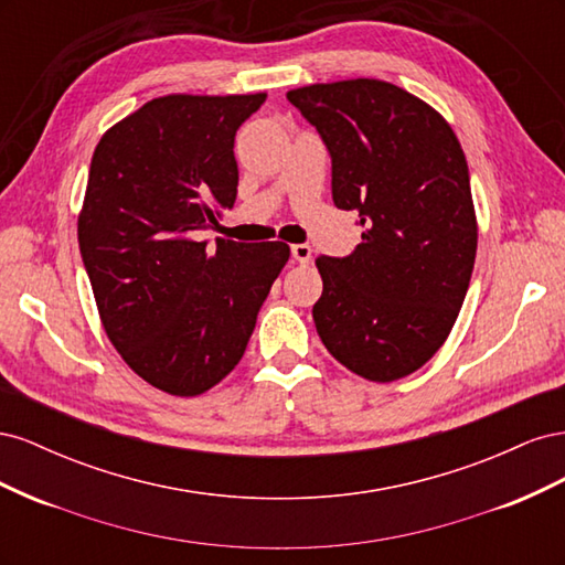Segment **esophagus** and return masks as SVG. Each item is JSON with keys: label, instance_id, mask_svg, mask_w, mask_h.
<instances>
[{"label": "esophagus", "instance_id": "34e87169", "mask_svg": "<svg viewBox=\"0 0 565 565\" xmlns=\"http://www.w3.org/2000/svg\"><path fill=\"white\" fill-rule=\"evenodd\" d=\"M311 254H313V249L309 245H292V256L299 264H309Z\"/></svg>", "mask_w": 565, "mask_h": 565}]
</instances>
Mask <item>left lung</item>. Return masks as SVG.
<instances>
[{"mask_svg": "<svg viewBox=\"0 0 565 565\" xmlns=\"http://www.w3.org/2000/svg\"><path fill=\"white\" fill-rule=\"evenodd\" d=\"M332 158V200L363 243L318 256L316 330L370 382L419 370L448 339L476 259L469 167L455 131L396 84L344 79L287 92Z\"/></svg>", "mask_w": 565, "mask_h": 565, "instance_id": "obj_1", "label": "left lung"}]
</instances>
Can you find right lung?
<instances>
[{
  "mask_svg": "<svg viewBox=\"0 0 565 565\" xmlns=\"http://www.w3.org/2000/svg\"><path fill=\"white\" fill-rule=\"evenodd\" d=\"M266 94L152 98L94 150L77 221L106 334L141 380L200 396L241 363L285 243L202 231L237 195L235 131Z\"/></svg>",
  "mask_w": 565,
  "mask_h": 565,
  "instance_id": "right-lung-1",
  "label": "right lung"
}]
</instances>
